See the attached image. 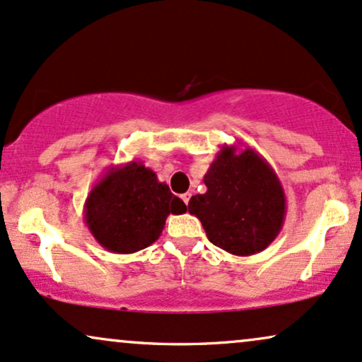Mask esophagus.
Instances as JSON below:
<instances>
[{"label":"esophagus","instance_id":"34e87169","mask_svg":"<svg viewBox=\"0 0 362 362\" xmlns=\"http://www.w3.org/2000/svg\"><path fill=\"white\" fill-rule=\"evenodd\" d=\"M189 198H191V193H185V194H181V199H182V202H185V204H188V203H189Z\"/></svg>","mask_w":362,"mask_h":362}]
</instances>
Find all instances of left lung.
<instances>
[{
	"mask_svg": "<svg viewBox=\"0 0 362 362\" xmlns=\"http://www.w3.org/2000/svg\"><path fill=\"white\" fill-rule=\"evenodd\" d=\"M203 181L206 193L193 196L188 209L213 245L250 257L279 236L287 213L282 182L255 149L221 146Z\"/></svg>",
	"mask_w": 362,
	"mask_h": 362,
	"instance_id": "1",
	"label": "left lung"
}]
</instances>
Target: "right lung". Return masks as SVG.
Here are the masks:
<instances>
[{"label": "right lung", "instance_id": "right-lung-1", "mask_svg": "<svg viewBox=\"0 0 362 362\" xmlns=\"http://www.w3.org/2000/svg\"><path fill=\"white\" fill-rule=\"evenodd\" d=\"M171 213H186V204L142 160L107 169L83 206L93 238L100 247L122 255L153 245Z\"/></svg>", "mask_w": 362, "mask_h": 362}]
</instances>
